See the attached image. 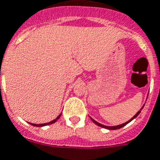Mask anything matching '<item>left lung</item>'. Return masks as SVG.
Segmentation results:
<instances>
[{
  "label": "left lung",
  "mask_w": 160,
  "mask_h": 160,
  "mask_svg": "<svg viewBox=\"0 0 160 160\" xmlns=\"http://www.w3.org/2000/svg\"><path fill=\"white\" fill-rule=\"evenodd\" d=\"M143 107H144V105H143V106H142V107H141V109H140L139 111H138V112L136 113V114H135V115H134L133 117H132V118H131V119H130V120L128 121L127 122H125V123H122V124H120V125H117V126H106V125H103V124H102V123H99L98 122H96V120H94L93 118H91V117H90V118H91V120H92V122H93L94 123H96V125H97V126L102 127V128H104L109 129V130H116V129H119V128H122V127H124V126H125V125H127V124H128V123H129V122H130L131 121L133 120L134 118H137L138 116L139 115V113L141 112V111H142V108H143Z\"/></svg>",
  "instance_id": "8db88e82"
}]
</instances>
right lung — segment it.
Masks as SVG:
<instances>
[{"mask_svg":"<svg viewBox=\"0 0 160 160\" xmlns=\"http://www.w3.org/2000/svg\"><path fill=\"white\" fill-rule=\"evenodd\" d=\"M61 116V113L59 114V115L57 117V118H55V119H53V121H51V122H47V123H42V124H34V123H31V122H29V124H31V125H32V126L34 127H44V126H48V125H50V124H53L56 121L58 120V118H60Z\"/></svg>","mask_w":160,"mask_h":160,"instance_id":"add662e5","label":"right lung"}]
</instances>
